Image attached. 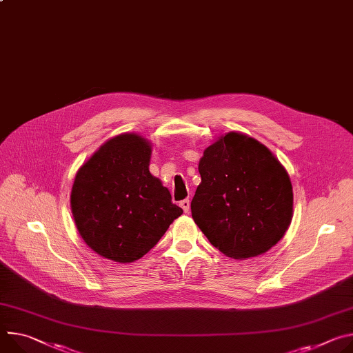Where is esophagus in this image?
Listing matches in <instances>:
<instances>
[{
  "mask_svg": "<svg viewBox=\"0 0 353 353\" xmlns=\"http://www.w3.org/2000/svg\"><path fill=\"white\" fill-rule=\"evenodd\" d=\"M180 207L183 208L184 212H188V210H190V200H188V199L181 200V201H180Z\"/></svg>",
  "mask_w": 353,
  "mask_h": 353,
  "instance_id": "esophagus-1",
  "label": "esophagus"
}]
</instances>
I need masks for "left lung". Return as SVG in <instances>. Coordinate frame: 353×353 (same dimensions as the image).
<instances>
[{"mask_svg":"<svg viewBox=\"0 0 353 353\" xmlns=\"http://www.w3.org/2000/svg\"><path fill=\"white\" fill-rule=\"evenodd\" d=\"M199 172L191 215L223 254L254 258L284 236L293 218V185L263 143L241 132L221 135L204 150Z\"/></svg>","mask_w":353,"mask_h":353,"instance_id":"1","label":"left lung"}]
</instances>
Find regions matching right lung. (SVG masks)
Listing matches in <instances>:
<instances>
[{
  "label": "right lung",
  "instance_id": "add662e5",
  "mask_svg": "<svg viewBox=\"0 0 353 353\" xmlns=\"http://www.w3.org/2000/svg\"><path fill=\"white\" fill-rule=\"evenodd\" d=\"M152 143L138 134L104 142L77 170L72 214L83 241L118 263L141 259L183 214L149 172Z\"/></svg>",
  "mask_w": 353,
  "mask_h": 353
}]
</instances>
